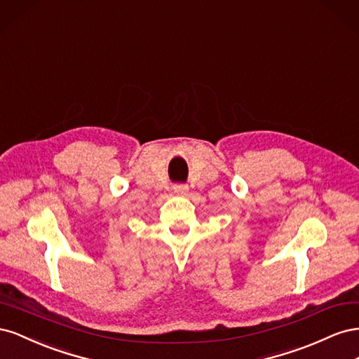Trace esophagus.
<instances>
[{
	"mask_svg": "<svg viewBox=\"0 0 359 359\" xmlns=\"http://www.w3.org/2000/svg\"><path fill=\"white\" fill-rule=\"evenodd\" d=\"M173 193L178 194V196H184V194L189 193V187L184 186V184H180V186L173 187Z\"/></svg>",
	"mask_w": 359,
	"mask_h": 359,
	"instance_id": "1",
	"label": "esophagus"
}]
</instances>
